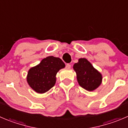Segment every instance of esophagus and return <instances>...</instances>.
Wrapping results in <instances>:
<instances>
[{"label":"esophagus","instance_id":"esophagus-1","mask_svg":"<svg viewBox=\"0 0 128 128\" xmlns=\"http://www.w3.org/2000/svg\"><path fill=\"white\" fill-rule=\"evenodd\" d=\"M70 68H71V65H70V64H69V63L66 64V68L70 69Z\"/></svg>","mask_w":128,"mask_h":128}]
</instances>
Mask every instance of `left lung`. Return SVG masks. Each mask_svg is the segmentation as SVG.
<instances>
[{"label": "left lung", "mask_w": 128, "mask_h": 128, "mask_svg": "<svg viewBox=\"0 0 128 128\" xmlns=\"http://www.w3.org/2000/svg\"><path fill=\"white\" fill-rule=\"evenodd\" d=\"M78 84L88 91H93L101 84L102 76L86 58H80L74 65Z\"/></svg>", "instance_id": "obj_1"}]
</instances>
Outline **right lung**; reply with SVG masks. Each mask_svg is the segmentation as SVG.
Here are the masks:
<instances>
[{
  "mask_svg": "<svg viewBox=\"0 0 128 128\" xmlns=\"http://www.w3.org/2000/svg\"><path fill=\"white\" fill-rule=\"evenodd\" d=\"M65 66V63L60 58L50 56L42 59L40 64L30 69L27 82L35 92L45 93L54 86L57 72Z\"/></svg>",
  "mask_w": 128,
  "mask_h": 128,
  "instance_id": "right-lung-1",
  "label": "right lung"
}]
</instances>
